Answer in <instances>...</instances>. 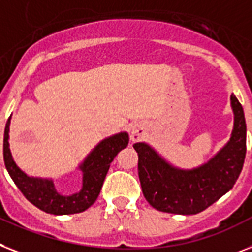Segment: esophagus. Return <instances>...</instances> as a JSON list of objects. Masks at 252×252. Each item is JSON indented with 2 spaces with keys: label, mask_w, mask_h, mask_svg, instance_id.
I'll list each match as a JSON object with an SVG mask.
<instances>
[{
  "label": "esophagus",
  "mask_w": 252,
  "mask_h": 252,
  "mask_svg": "<svg viewBox=\"0 0 252 252\" xmlns=\"http://www.w3.org/2000/svg\"><path fill=\"white\" fill-rule=\"evenodd\" d=\"M143 132H145L143 126H138V124H137V126H133L132 130H130V139H132L133 142L139 141V139L142 138Z\"/></svg>",
  "instance_id": "34e87169"
}]
</instances>
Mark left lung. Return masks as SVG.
Instances as JSON below:
<instances>
[{
  "instance_id": "obj_1",
  "label": "left lung",
  "mask_w": 252,
  "mask_h": 252,
  "mask_svg": "<svg viewBox=\"0 0 252 252\" xmlns=\"http://www.w3.org/2000/svg\"><path fill=\"white\" fill-rule=\"evenodd\" d=\"M234 126L229 142L205 165L192 170L172 166L146 143L133 146L138 154V175L143 196L164 213L191 215L208 209L233 187L246 156L244 109L230 96Z\"/></svg>"
}]
</instances>
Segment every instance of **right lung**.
Returning a JSON list of instances; mask_svg holds the SVG:
<instances>
[{
	"mask_svg": "<svg viewBox=\"0 0 252 252\" xmlns=\"http://www.w3.org/2000/svg\"><path fill=\"white\" fill-rule=\"evenodd\" d=\"M8 126L10 118L6 123L3 136V160L8 174L28 201L54 215L77 214L90 208L100 194L110 164L118 152L126 149L129 141L126 133H119L98 143L80 165L83 172V187L80 192L71 196H63L56 192L51 179L32 178L16 166L8 149Z\"/></svg>",
	"mask_w": 252,
	"mask_h": 252,
	"instance_id": "right-lung-1",
	"label": "right lung"
}]
</instances>
